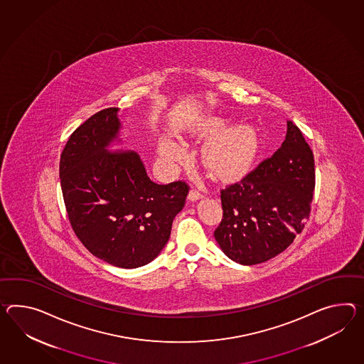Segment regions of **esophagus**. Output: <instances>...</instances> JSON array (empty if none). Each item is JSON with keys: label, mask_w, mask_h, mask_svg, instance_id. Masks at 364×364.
Segmentation results:
<instances>
[{"label": "esophagus", "mask_w": 364, "mask_h": 364, "mask_svg": "<svg viewBox=\"0 0 364 364\" xmlns=\"http://www.w3.org/2000/svg\"><path fill=\"white\" fill-rule=\"evenodd\" d=\"M204 198V195L203 193H200L198 191H196V189H191V192H189V195H188V200L189 201H198V200H203Z\"/></svg>", "instance_id": "esophagus-1"}]
</instances>
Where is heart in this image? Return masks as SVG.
I'll use <instances>...</instances> for the list:
<instances>
[{"label":"heart","instance_id":"obj_1","mask_svg":"<svg viewBox=\"0 0 364 364\" xmlns=\"http://www.w3.org/2000/svg\"><path fill=\"white\" fill-rule=\"evenodd\" d=\"M257 150V138L248 127H237L214 138L205 151V163L221 178L232 176L245 168ZM159 155L164 160L178 161L186 156V151L178 143L163 138Z\"/></svg>","mask_w":364,"mask_h":364}]
</instances>
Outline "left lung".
<instances>
[{
	"mask_svg": "<svg viewBox=\"0 0 364 364\" xmlns=\"http://www.w3.org/2000/svg\"><path fill=\"white\" fill-rule=\"evenodd\" d=\"M314 158L300 129L287 121L282 147L221 191L223 218L214 238L242 266L267 262L292 243L309 218Z\"/></svg>",
	"mask_w": 364,
	"mask_h": 364,
	"instance_id": "8db88e82",
	"label": "left lung"
}]
</instances>
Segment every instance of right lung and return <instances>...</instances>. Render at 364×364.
Masks as SVG:
<instances>
[{
  "label": "right lung",
  "mask_w": 364,
  "mask_h": 364,
  "mask_svg": "<svg viewBox=\"0 0 364 364\" xmlns=\"http://www.w3.org/2000/svg\"><path fill=\"white\" fill-rule=\"evenodd\" d=\"M119 109L88 118L60 156V186L72 229L95 257L119 268L146 266L167 245L186 204L183 181L154 183L133 150L122 144Z\"/></svg>",
  "instance_id": "obj_1"
}]
</instances>
